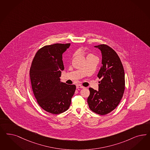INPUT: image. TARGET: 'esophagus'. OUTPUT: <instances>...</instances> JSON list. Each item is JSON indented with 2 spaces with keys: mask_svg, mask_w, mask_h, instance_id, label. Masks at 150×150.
Segmentation results:
<instances>
[{
  "mask_svg": "<svg viewBox=\"0 0 150 150\" xmlns=\"http://www.w3.org/2000/svg\"><path fill=\"white\" fill-rule=\"evenodd\" d=\"M76 88H77V89H79V88H84V87H83L82 86H81V85H77Z\"/></svg>",
  "mask_w": 150,
  "mask_h": 150,
  "instance_id": "34e87169",
  "label": "esophagus"
}]
</instances>
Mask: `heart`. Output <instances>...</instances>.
Instances as JSON below:
<instances>
[{
  "label": "heart",
  "instance_id": "1",
  "mask_svg": "<svg viewBox=\"0 0 150 150\" xmlns=\"http://www.w3.org/2000/svg\"><path fill=\"white\" fill-rule=\"evenodd\" d=\"M89 55H92V54H89V55H88V56H89Z\"/></svg>",
  "mask_w": 150,
  "mask_h": 150
}]
</instances>
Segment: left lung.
<instances>
[{
  "instance_id": "8db88e82",
  "label": "left lung",
  "mask_w": 150,
  "mask_h": 150,
  "mask_svg": "<svg viewBox=\"0 0 150 150\" xmlns=\"http://www.w3.org/2000/svg\"><path fill=\"white\" fill-rule=\"evenodd\" d=\"M102 53V66L97 75L98 90L89 88L87 102L92 111L105 115L114 110L125 90V73L121 60L116 52L106 45L95 46Z\"/></svg>"
}]
</instances>
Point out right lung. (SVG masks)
Segmentation results:
<instances>
[{"mask_svg": "<svg viewBox=\"0 0 150 150\" xmlns=\"http://www.w3.org/2000/svg\"><path fill=\"white\" fill-rule=\"evenodd\" d=\"M70 44H55L40 48L34 57L30 76L34 96L45 111L58 114L67 110L76 87L61 82L62 54Z\"/></svg>", "mask_w": 150, "mask_h": 150, "instance_id": "right-lung-1", "label": "right lung"}]
</instances>
